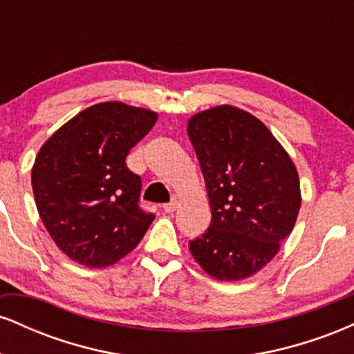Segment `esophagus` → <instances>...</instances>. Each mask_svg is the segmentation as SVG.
Wrapping results in <instances>:
<instances>
[{"mask_svg": "<svg viewBox=\"0 0 354 354\" xmlns=\"http://www.w3.org/2000/svg\"><path fill=\"white\" fill-rule=\"evenodd\" d=\"M163 211L165 213H173V211H176V201L166 203V205L163 206Z\"/></svg>", "mask_w": 354, "mask_h": 354, "instance_id": "obj_1", "label": "esophagus"}]
</instances>
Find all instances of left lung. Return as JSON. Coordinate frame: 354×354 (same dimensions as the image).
I'll use <instances>...</instances> for the list:
<instances>
[{
    "instance_id": "left-lung-1",
    "label": "left lung",
    "mask_w": 354,
    "mask_h": 354,
    "mask_svg": "<svg viewBox=\"0 0 354 354\" xmlns=\"http://www.w3.org/2000/svg\"><path fill=\"white\" fill-rule=\"evenodd\" d=\"M211 206L209 228L189 241L203 270L221 281L258 273L290 236L301 206L296 166L258 118L223 104L188 121Z\"/></svg>"
}]
</instances>
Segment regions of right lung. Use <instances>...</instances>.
Listing matches in <instances>:
<instances>
[{
	"label": "right lung",
	"mask_w": 354,
	"mask_h": 354,
	"mask_svg": "<svg viewBox=\"0 0 354 354\" xmlns=\"http://www.w3.org/2000/svg\"><path fill=\"white\" fill-rule=\"evenodd\" d=\"M158 115L120 101L89 106L39 149L31 185L53 241L88 268L115 265L133 251L154 214L140 208L141 178L126 156Z\"/></svg>",
	"instance_id": "1"
}]
</instances>
